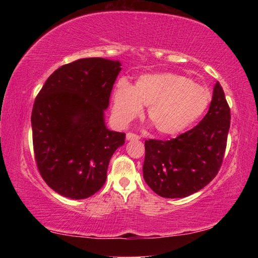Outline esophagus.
Returning a JSON list of instances; mask_svg holds the SVG:
<instances>
[{
  "instance_id": "34e87169",
  "label": "esophagus",
  "mask_w": 258,
  "mask_h": 258,
  "mask_svg": "<svg viewBox=\"0 0 258 258\" xmlns=\"http://www.w3.org/2000/svg\"><path fill=\"white\" fill-rule=\"evenodd\" d=\"M126 140H127V141H134V140L138 141V140H140V137L134 133H127L126 134Z\"/></svg>"
}]
</instances>
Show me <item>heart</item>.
<instances>
[{
    "label": "heart",
    "mask_w": 258,
    "mask_h": 258,
    "mask_svg": "<svg viewBox=\"0 0 258 258\" xmlns=\"http://www.w3.org/2000/svg\"><path fill=\"white\" fill-rule=\"evenodd\" d=\"M211 102V92L174 73L146 74L133 86L121 82L113 92L112 117L126 126L148 106V118L158 133L175 135L194 124Z\"/></svg>",
    "instance_id": "obj_1"
}]
</instances>
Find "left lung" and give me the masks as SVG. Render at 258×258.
Masks as SVG:
<instances>
[{
	"instance_id": "left-lung-1",
	"label": "left lung",
	"mask_w": 258,
	"mask_h": 258,
	"mask_svg": "<svg viewBox=\"0 0 258 258\" xmlns=\"http://www.w3.org/2000/svg\"><path fill=\"white\" fill-rule=\"evenodd\" d=\"M230 108L220 83L202 121L169 141L147 140L143 178L164 198H184L216 176L230 128Z\"/></svg>"
}]
</instances>
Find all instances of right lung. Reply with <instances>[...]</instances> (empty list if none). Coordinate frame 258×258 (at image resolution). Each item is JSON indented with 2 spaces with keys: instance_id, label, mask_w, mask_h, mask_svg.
I'll use <instances>...</instances> for the list:
<instances>
[{
  "instance_id": "1",
  "label": "right lung",
  "mask_w": 258,
  "mask_h": 258,
  "mask_svg": "<svg viewBox=\"0 0 258 258\" xmlns=\"http://www.w3.org/2000/svg\"><path fill=\"white\" fill-rule=\"evenodd\" d=\"M118 60L78 59L47 78L33 106L35 160L43 180L63 197L85 199L101 189L125 133L107 128L104 110Z\"/></svg>"
}]
</instances>
